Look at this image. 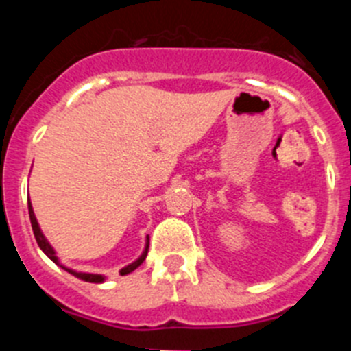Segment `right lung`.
I'll use <instances>...</instances> for the list:
<instances>
[{"label": "right lung", "instance_id": "1", "mask_svg": "<svg viewBox=\"0 0 351 351\" xmlns=\"http://www.w3.org/2000/svg\"><path fill=\"white\" fill-rule=\"evenodd\" d=\"M27 209H29L31 226H33V234H35V239H36V243H38L40 250H42L43 253H45V255H47L49 258L52 260V262L60 263V260H58V256H56V251L52 250L51 244L47 243V239L43 237L42 230H40L38 221H36L35 213H33V207H31V202H29V200H27ZM147 247H149V237H147V244H145L144 253H142V255L138 256V258L135 260V262L130 263V265H126L125 269H121L119 274H121V276H125V274H130V272H132V271H135V269H137L138 265H141V263L144 262L145 256H147ZM61 267H63L64 271H66V272H70V274L75 276V278H79V280H82V281H89V283H101V281L105 280V278H104V276H101V274H88V272H75V271H71V269H66V267H64V265H61Z\"/></svg>", "mask_w": 351, "mask_h": 351}]
</instances>
